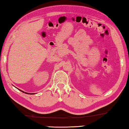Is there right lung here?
Masks as SVG:
<instances>
[{"instance_id":"add662e5","label":"right lung","mask_w":129,"mask_h":129,"mask_svg":"<svg viewBox=\"0 0 129 129\" xmlns=\"http://www.w3.org/2000/svg\"><path fill=\"white\" fill-rule=\"evenodd\" d=\"M20 91H21V90H20ZM22 91V92H23V93H24V92L23 91ZM25 93H27V94H30V93H26V92H25Z\"/></svg>"}]
</instances>
